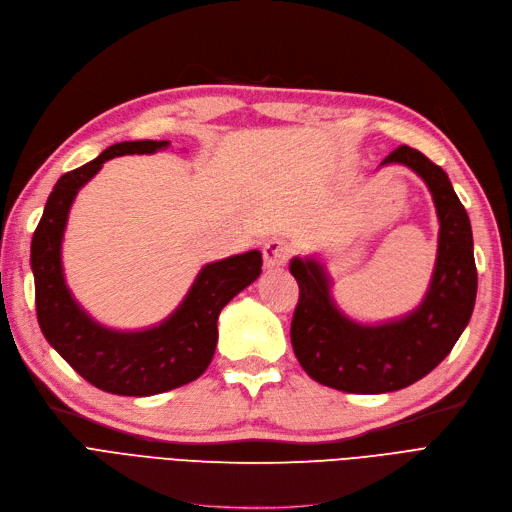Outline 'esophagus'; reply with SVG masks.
<instances>
[{
  "label": "esophagus",
  "mask_w": 512,
  "mask_h": 512,
  "mask_svg": "<svg viewBox=\"0 0 512 512\" xmlns=\"http://www.w3.org/2000/svg\"><path fill=\"white\" fill-rule=\"evenodd\" d=\"M290 243L286 239H279L273 237L267 243L262 245V256H264V264H267V269H275L281 267V264H286L290 258Z\"/></svg>",
  "instance_id": "esophagus-1"
}]
</instances>
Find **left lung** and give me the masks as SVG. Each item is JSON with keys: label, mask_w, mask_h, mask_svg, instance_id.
Returning <instances> with one entry per match:
<instances>
[{"label": "left lung", "mask_w": 512, "mask_h": 512, "mask_svg": "<svg viewBox=\"0 0 512 512\" xmlns=\"http://www.w3.org/2000/svg\"><path fill=\"white\" fill-rule=\"evenodd\" d=\"M383 165L415 171L436 207L438 252L421 305L390 322L360 324L332 301L320 260H290L301 290L290 328L294 354L311 379L349 394L396 392L426 377L449 356L477 301L472 228L449 175L409 146L385 156Z\"/></svg>", "instance_id": "8db88e82"}]
</instances>
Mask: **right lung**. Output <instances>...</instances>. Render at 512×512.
I'll use <instances>...</instances> for the list:
<instances>
[{"mask_svg":"<svg viewBox=\"0 0 512 512\" xmlns=\"http://www.w3.org/2000/svg\"><path fill=\"white\" fill-rule=\"evenodd\" d=\"M167 146L169 142L154 139L120 142L95 161L61 175L31 239L35 311L46 341L80 377L118 396H154L199 379L214 358L220 311L262 271L258 250L209 262L180 307L144 330L108 328L78 305L65 284L61 262L67 216L78 190L114 156L154 154Z\"/></svg>","mask_w":512,"mask_h":512,"instance_id":"add662e5","label":"right lung"}]
</instances>
